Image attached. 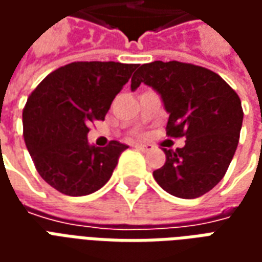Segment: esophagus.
I'll use <instances>...</instances> for the list:
<instances>
[{
	"label": "esophagus",
	"instance_id": "obj_1",
	"mask_svg": "<svg viewBox=\"0 0 262 262\" xmlns=\"http://www.w3.org/2000/svg\"><path fill=\"white\" fill-rule=\"evenodd\" d=\"M135 147H136L137 150H140V151H144V153H146V151H150V150L153 148V146H151V144H142V143H136V144H135Z\"/></svg>",
	"mask_w": 262,
	"mask_h": 262
}]
</instances>
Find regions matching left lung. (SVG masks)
<instances>
[{"label": "left lung", "mask_w": 262, "mask_h": 262, "mask_svg": "<svg viewBox=\"0 0 262 262\" xmlns=\"http://www.w3.org/2000/svg\"><path fill=\"white\" fill-rule=\"evenodd\" d=\"M144 82L159 92L170 114L167 136L185 146L163 148L165 164L153 172L160 187L182 199L209 192L225 177L243 123L242 101L219 74L181 61H153L132 77V90Z\"/></svg>", "instance_id": "obj_1"}]
</instances>
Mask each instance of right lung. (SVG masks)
I'll list each match as a JSON object with an SVG mask.
<instances>
[{"label":"right lung","mask_w":262,"mask_h":262,"mask_svg":"<svg viewBox=\"0 0 262 262\" xmlns=\"http://www.w3.org/2000/svg\"><path fill=\"white\" fill-rule=\"evenodd\" d=\"M139 64L75 61L45 78L33 90L22 114L24 139L37 172L69 196L102 188L127 146L111 140L90 146L88 126L103 120L114 98Z\"/></svg>","instance_id":"1"}]
</instances>
